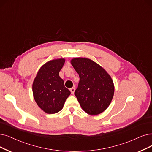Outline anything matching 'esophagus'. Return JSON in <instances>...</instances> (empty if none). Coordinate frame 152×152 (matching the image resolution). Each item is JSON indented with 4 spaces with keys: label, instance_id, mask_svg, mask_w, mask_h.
<instances>
[{
    "label": "esophagus",
    "instance_id": "esophagus-1",
    "mask_svg": "<svg viewBox=\"0 0 152 152\" xmlns=\"http://www.w3.org/2000/svg\"><path fill=\"white\" fill-rule=\"evenodd\" d=\"M70 92H71V94L73 95L74 94V92H75V88H70Z\"/></svg>",
    "mask_w": 152,
    "mask_h": 152
}]
</instances>
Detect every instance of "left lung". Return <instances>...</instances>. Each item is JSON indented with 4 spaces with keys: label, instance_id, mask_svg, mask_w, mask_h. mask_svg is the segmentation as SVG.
<instances>
[{
    "label": "left lung",
    "instance_id": "8db88e82",
    "mask_svg": "<svg viewBox=\"0 0 152 152\" xmlns=\"http://www.w3.org/2000/svg\"><path fill=\"white\" fill-rule=\"evenodd\" d=\"M70 63L80 77L75 95L82 108L90 115L104 112L114 95V84L110 75L100 65L87 58H74Z\"/></svg>",
    "mask_w": 152,
    "mask_h": 152
}]
</instances>
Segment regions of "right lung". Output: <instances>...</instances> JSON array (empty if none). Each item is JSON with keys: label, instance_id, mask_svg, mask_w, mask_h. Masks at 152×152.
Here are the masks:
<instances>
[{"label": "right lung", "instance_id": "obj_1", "mask_svg": "<svg viewBox=\"0 0 152 152\" xmlns=\"http://www.w3.org/2000/svg\"><path fill=\"white\" fill-rule=\"evenodd\" d=\"M65 60L54 59L42 65L32 84L34 98L38 106L48 114L58 112L70 95V90L64 86L59 76Z\"/></svg>", "mask_w": 152, "mask_h": 152}]
</instances>
